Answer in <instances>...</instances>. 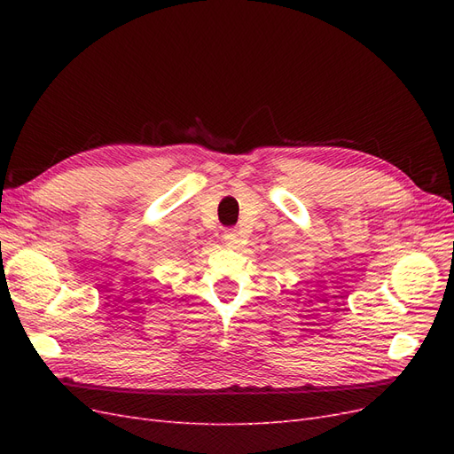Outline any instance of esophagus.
<instances>
[{
    "label": "esophagus",
    "mask_w": 454,
    "mask_h": 454,
    "mask_svg": "<svg viewBox=\"0 0 454 454\" xmlns=\"http://www.w3.org/2000/svg\"><path fill=\"white\" fill-rule=\"evenodd\" d=\"M223 240L227 246H231V248H237V246L240 244V232L237 229H227L223 232Z\"/></svg>",
    "instance_id": "1"
}]
</instances>
